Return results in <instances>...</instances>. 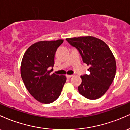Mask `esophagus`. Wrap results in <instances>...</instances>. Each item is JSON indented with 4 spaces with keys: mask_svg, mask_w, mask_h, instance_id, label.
Wrapping results in <instances>:
<instances>
[{
    "mask_svg": "<svg viewBox=\"0 0 130 130\" xmlns=\"http://www.w3.org/2000/svg\"><path fill=\"white\" fill-rule=\"evenodd\" d=\"M72 76H73V75H68V74H67V75H66L67 78H68V79H70V77H71Z\"/></svg>",
    "mask_w": 130,
    "mask_h": 130,
    "instance_id": "34e87169",
    "label": "esophagus"
}]
</instances>
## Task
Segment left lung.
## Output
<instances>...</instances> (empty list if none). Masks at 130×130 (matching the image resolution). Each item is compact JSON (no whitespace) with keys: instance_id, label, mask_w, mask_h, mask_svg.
Here are the masks:
<instances>
[{"instance_id":"obj_1","label":"left lung","mask_w":130,"mask_h":130,"mask_svg":"<svg viewBox=\"0 0 130 130\" xmlns=\"http://www.w3.org/2000/svg\"><path fill=\"white\" fill-rule=\"evenodd\" d=\"M79 52L83 62L89 65V74L81 76L79 93L90 100L102 96L114 80L116 72L115 57L109 46L92 36L66 38Z\"/></svg>"}]
</instances>
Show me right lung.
<instances>
[{"label": "right lung", "mask_w": 130, "mask_h": 130, "mask_svg": "<svg viewBox=\"0 0 130 130\" xmlns=\"http://www.w3.org/2000/svg\"><path fill=\"white\" fill-rule=\"evenodd\" d=\"M63 40L40 41L27 50L21 65V75L26 89L37 101L53 103L60 96L66 82L64 75L51 74L57 50Z\"/></svg>", "instance_id": "add662e5"}]
</instances>
